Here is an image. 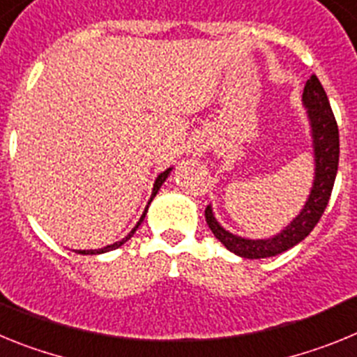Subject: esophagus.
<instances>
[{
    "mask_svg": "<svg viewBox=\"0 0 357 357\" xmlns=\"http://www.w3.org/2000/svg\"><path fill=\"white\" fill-rule=\"evenodd\" d=\"M204 150H206V144H198L197 150H195V151H197L198 155H200V153H202V151H204Z\"/></svg>",
    "mask_w": 357,
    "mask_h": 357,
    "instance_id": "34e87169",
    "label": "esophagus"
}]
</instances>
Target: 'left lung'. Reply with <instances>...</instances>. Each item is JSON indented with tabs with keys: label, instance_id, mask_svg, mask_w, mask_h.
<instances>
[{
	"label": "left lung",
	"instance_id": "obj_1",
	"mask_svg": "<svg viewBox=\"0 0 357 357\" xmlns=\"http://www.w3.org/2000/svg\"><path fill=\"white\" fill-rule=\"evenodd\" d=\"M302 103H304V109L307 110L305 114H307L309 130H311L314 176L309 197L301 213L296 214L279 234L264 239H248L232 234L225 227L220 225V222L214 218L213 207L207 206L206 222L209 229L213 230L218 241H222L227 250L234 252L239 257L264 259V257H273V255L289 250L298 245L302 239L307 238L309 232L320 222L321 214L329 204L334 178L338 173L340 134L336 119L331 110L329 98L314 75H311L309 80L305 82Z\"/></svg>",
	"mask_w": 357,
	"mask_h": 357
}]
</instances>
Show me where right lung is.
I'll use <instances>...</instances> for the list:
<instances>
[{"mask_svg":"<svg viewBox=\"0 0 357 357\" xmlns=\"http://www.w3.org/2000/svg\"><path fill=\"white\" fill-rule=\"evenodd\" d=\"M172 169H173V168H168V169H166V172H162V173H159V175H157V178H155V184H153V189H151V198H150V202L153 200V197H155L157 193H159L160 185H162V184H164V181H166V178H168V175H169V173H172ZM150 202H148V206H150ZM148 206H146V209H144V213L141 214L139 222L135 223V227H134V229H132L130 232H128V234L125 236V238L121 239V241H116V243H112V245H107V247H103V248H98V250H77L78 254H82V255H96V254H105V252L116 250V248H119V247H121L123 243H127L128 239H130L132 236H134V232H135V230L139 229V225H141V223H143L144 216H146V213H148Z\"/></svg>","mask_w":357,"mask_h":357,"instance_id":"obj_1","label":"right lung"}]
</instances>
